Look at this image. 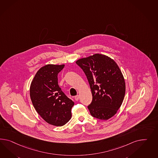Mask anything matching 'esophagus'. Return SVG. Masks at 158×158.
Masks as SVG:
<instances>
[{"label":"esophagus","instance_id":"34e87169","mask_svg":"<svg viewBox=\"0 0 158 158\" xmlns=\"http://www.w3.org/2000/svg\"><path fill=\"white\" fill-rule=\"evenodd\" d=\"M75 99L76 100V101H78L79 100V95H77V96H75Z\"/></svg>","mask_w":158,"mask_h":158}]
</instances>
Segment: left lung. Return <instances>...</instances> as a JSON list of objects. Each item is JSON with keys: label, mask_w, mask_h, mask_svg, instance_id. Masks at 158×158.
Returning <instances> with one entry per match:
<instances>
[{"label": "left lung", "mask_w": 158, "mask_h": 158, "mask_svg": "<svg viewBox=\"0 0 158 158\" xmlns=\"http://www.w3.org/2000/svg\"><path fill=\"white\" fill-rule=\"evenodd\" d=\"M90 85L93 99L87 106L91 115L106 120L117 113L124 100L125 83L115 61L106 56L95 54L77 60Z\"/></svg>", "instance_id": "1"}]
</instances>
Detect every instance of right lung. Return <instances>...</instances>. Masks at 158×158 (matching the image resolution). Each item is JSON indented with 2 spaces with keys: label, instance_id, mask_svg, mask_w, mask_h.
Segmentation results:
<instances>
[{
  "label": "right lung",
  "instance_id": "right-lung-1",
  "mask_svg": "<svg viewBox=\"0 0 158 158\" xmlns=\"http://www.w3.org/2000/svg\"><path fill=\"white\" fill-rule=\"evenodd\" d=\"M64 65L48 64L36 73L30 88V96L35 109L49 124L60 127L71 117L73 101L58 85V73Z\"/></svg>",
  "mask_w": 158,
  "mask_h": 158
}]
</instances>
